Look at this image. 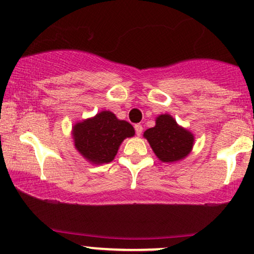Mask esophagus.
Instances as JSON below:
<instances>
[{
  "mask_svg": "<svg viewBox=\"0 0 254 254\" xmlns=\"http://www.w3.org/2000/svg\"><path fill=\"white\" fill-rule=\"evenodd\" d=\"M135 131H136L137 136H141L142 132H143V127H142V125L141 124H136L135 125Z\"/></svg>",
  "mask_w": 254,
  "mask_h": 254,
  "instance_id": "obj_1",
  "label": "esophagus"
}]
</instances>
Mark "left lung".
I'll return each instance as SVG.
<instances>
[{
  "mask_svg": "<svg viewBox=\"0 0 254 254\" xmlns=\"http://www.w3.org/2000/svg\"><path fill=\"white\" fill-rule=\"evenodd\" d=\"M143 136L155 155L164 162L184 159L193 145V135L180 127L170 115L159 116L155 127L145 130Z\"/></svg>",
  "mask_w": 254,
  "mask_h": 254,
  "instance_id": "left-lung-1",
  "label": "left lung"
}]
</instances>
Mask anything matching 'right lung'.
Returning a JSON list of instances; mask_svg holds the SVG:
<instances>
[{
	"label": "right lung",
	"instance_id": "add662e5",
	"mask_svg": "<svg viewBox=\"0 0 254 254\" xmlns=\"http://www.w3.org/2000/svg\"><path fill=\"white\" fill-rule=\"evenodd\" d=\"M75 148L93 164H107L115 159L119 145L135 135L132 125L119 121L110 111L77 123L72 130Z\"/></svg>",
	"mask_w": 254,
	"mask_h": 254
}]
</instances>
